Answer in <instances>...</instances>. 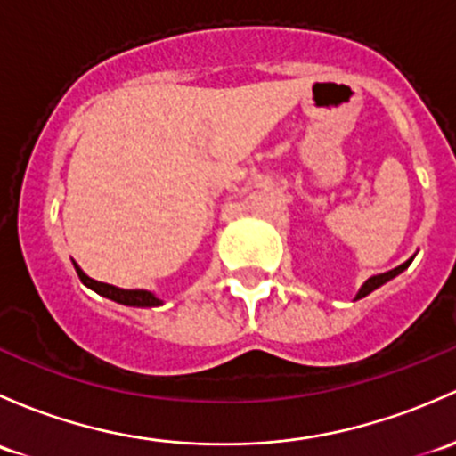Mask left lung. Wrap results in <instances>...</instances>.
Here are the masks:
<instances>
[{
	"instance_id": "1",
	"label": "left lung",
	"mask_w": 456,
	"mask_h": 456,
	"mask_svg": "<svg viewBox=\"0 0 456 456\" xmlns=\"http://www.w3.org/2000/svg\"><path fill=\"white\" fill-rule=\"evenodd\" d=\"M411 262H413V257H411L409 262H404V265H400V266H397V268H393V271H389V273H380V275H373V277H369V280L365 281V284L361 286V290H358L356 299H362V297H367L369 292H373V290H376V289H380L382 284H387V281L393 280V277H395V275H400V273L404 271V268L409 266Z\"/></svg>"
}]
</instances>
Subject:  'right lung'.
<instances>
[{"label": "right lung", "mask_w": 456, "mask_h": 456, "mask_svg": "<svg viewBox=\"0 0 456 456\" xmlns=\"http://www.w3.org/2000/svg\"><path fill=\"white\" fill-rule=\"evenodd\" d=\"M74 268L76 273H78L80 281H83L85 286L91 290H95L98 295L107 297V299L111 301H118V304H124V305H135V308H155V305H161V299H157L155 295H152L151 290H124V289H118V286H111V284H104V281H95L91 280L89 275H85L83 268L74 262Z\"/></svg>", "instance_id": "add662e5"}]
</instances>
